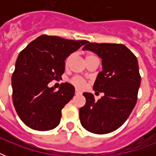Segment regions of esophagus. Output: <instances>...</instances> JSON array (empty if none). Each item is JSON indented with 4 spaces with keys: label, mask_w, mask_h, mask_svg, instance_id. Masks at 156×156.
Segmentation results:
<instances>
[{
    "label": "esophagus",
    "mask_w": 156,
    "mask_h": 156,
    "mask_svg": "<svg viewBox=\"0 0 156 156\" xmlns=\"http://www.w3.org/2000/svg\"><path fill=\"white\" fill-rule=\"evenodd\" d=\"M81 94H82V93H81V91L80 90H78V89H76L75 90V95H81Z\"/></svg>",
    "instance_id": "1"
}]
</instances>
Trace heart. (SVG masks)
<instances>
[{"mask_svg": "<svg viewBox=\"0 0 156 156\" xmlns=\"http://www.w3.org/2000/svg\"><path fill=\"white\" fill-rule=\"evenodd\" d=\"M90 56H92V55H87L86 58H88ZM71 57H72V55H69V56L66 57V61H65V66H66V68L68 67L69 64L70 62ZM70 83L74 87H76L77 88H79V89H82V88H83L86 86V80L83 77H81V76H75V77L72 78L70 80Z\"/></svg>", "mask_w": 156, "mask_h": 156, "instance_id": "heart-1", "label": "heart"}]
</instances>
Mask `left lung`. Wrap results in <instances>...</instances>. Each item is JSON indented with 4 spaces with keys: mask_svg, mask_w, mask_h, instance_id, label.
Wrapping results in <instances>:
<instances>
[{
    "mask_svg": "<svg viewBox=\"0 0 156 156\" xmlns=\"http://www.w3.org/2000/svg\"><path fill=\"white\" fill-rule=\"evenodd\" d=\"M90 50L102 59L93 89L104 92L95 101L90 93H83L86 104L79 109L82 126L90 133L104 134L121 127L128 119L138 100L141 76L135 55L121 44L87 43Z\"/></svg>",
    "mask_w": 156,
    "mask_h": 156,
    "instance_id": "obj_1",
    "label": "left lung"
}]
</instances>
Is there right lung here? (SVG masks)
<instances>
[{
    "label": "right lung",
    "mask_w": 156,
    "mask_h": 156,
    "mask_svg": "<svg viewBox=\"0 0 156 156\" xmlns=\"http://www.w3.org/2000/svg\"><path fill=\"white\" fill-rule=\"evenodd\" d=\"M87 40L40 35L19 53L12 75L13 106L26 126L39 131L56 128L61 110L74 95V87L61 83L58 90L48 83L61 78L65 60Z\"/></svg>",
    "instance_id": "right-lung-1"
}]
</instances>
